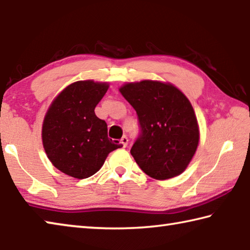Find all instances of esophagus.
<instances>
[{"mask_svg": "<svg viewBox=\"0 0 250 250\" xmlns=\"http://www.w3.org/2000/svg\"><path fill=\"white\" fill-rule=\"evenodd\" d=\"M120 142H121L122 146H124V147H125V146L128 145V142H129V140H128V138H126V136L125 135V136H122L121 140H120Z\"/></svg>", "mask_w": 250, "mask_h": 250, "instance_id": "1", "label": "esophagus"}]
</instances>
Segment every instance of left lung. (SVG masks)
I'll use <instances>...</instances> for the list:
<instances>
[{"mask_svg": "<svg viewBox=\"0 0 250 250\" xmlns=\"http://www.w3.org/2000/svg\"><path fill=\"white\" fill-rule=\"evenodd\" d=\"M138 115L140 134L130 150L150 178L181 174L196 151L199 131L189 101L168 83L145 80L120 89Z\"/></svg>", "mask_w": 250, "mask_h": 250, "instance_id": "left-lung-1", "label": "left lung"}]
</instances>
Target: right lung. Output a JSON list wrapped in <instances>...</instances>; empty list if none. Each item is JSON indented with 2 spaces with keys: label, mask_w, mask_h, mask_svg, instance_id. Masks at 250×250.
<instances>
[{
  "label": "right lung",
  "mask_w": 250,
  "mask_h": 250,
  "mask_svg": "<svg viewBox=\"0 0 250 250\" xmlns=\"http://www.w3.org/2000/svg\"><path fill=\"white\" fill-rule=\"evenodd\" d=\"M108 84L78 81L61 92L48 108L42 141L48 159L62 172L76 179L91 177L110 151L121 147L107 135V124L96 117V105Z\"/></svg>",
  "instance_id": "right-lung-1"
}]
</instances>
